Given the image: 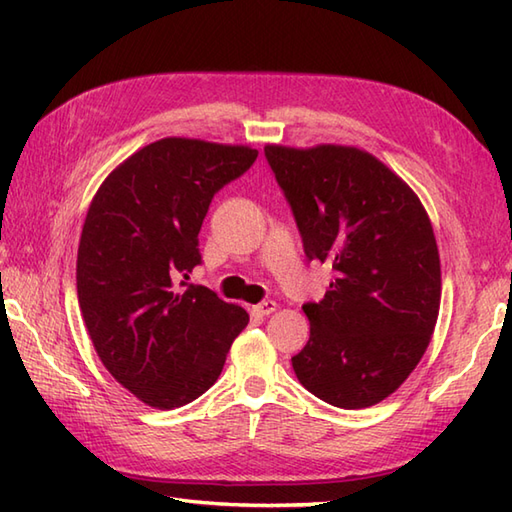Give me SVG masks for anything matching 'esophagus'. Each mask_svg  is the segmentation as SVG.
Wrapping results in <instances>:
<instances>
[{"label": "esophagus", "mask_w": 512, "mask_h": 512, "mask_svg": "<svg viewBox=\"0 0 512 512\" xmlns=\"http://www.w3.org/2000/svg\"><path fill=\"white\" fill-rule=\"evenodd\" d=\"M253 310L259 314V317H268V314H273L277 310V303L273 299H266L262 303H257Z\"/></svg>", "instance_id": "34e87169"}]
</instances>
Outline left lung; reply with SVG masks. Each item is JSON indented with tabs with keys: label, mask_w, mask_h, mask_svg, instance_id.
<instances>
[{
	"label": "left lung",
	"mask_w": 512,
	"mask_h": 512,
	"mask_svg": "<svg viewBox=\"0 0 512 512\" xmlns=\"http://www.w3.org/2000/svg\"><path fill=\"white\" fill-rule=\"evenodd\" d=\"M310 262L332 266L325 297L303 303L310 339L299 383L341 409L372 407L405 383L440 310V255L427 211L361 149H264Z\"/></svg>",
	"instance_id": "obj_1"
}]
</instances>
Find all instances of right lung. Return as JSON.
<instances>
[{"label":"right lung","mask_w":512,"mask_h":512,"mask_svg":"<svg viewBox=\"0 0 512 512\" xmlns=\"http://www.w3.org/2000/svg\"><path fill=\"white\" fill-rule=\"evenodd\" d=\"M257 149L162 138L116 167L85 217L76 292L94 350L118 383L156 409L182 407L222 374L244 308L187 284L213 195Z\"/></svg>","instance_id":"add662e5"}]
</instances>
